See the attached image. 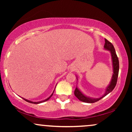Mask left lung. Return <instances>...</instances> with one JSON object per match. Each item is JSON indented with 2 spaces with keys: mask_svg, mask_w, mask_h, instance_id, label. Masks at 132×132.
<instances>
[{
  "mask_svg": "<svg viewBox=\"0 0 132 132\" xmlns=\"http://www.w3.org/2000/svg\"><path fill=\"white\" fill-rule=\"evenodd\" d=\"M105 41V44H104V47L105 49L109 50L111 52L112 59V65H113V74L112 75V77L111 82L110 83L109 85L108 86V88L106 89V93L104 94L103 95L102 97H100L98 98H91L89 97H88L85 96V95L83 94L81 92L79 91L78 88L77 87L76 88L75 91V96L79 99V100L82 101L83 102L85 103H93L98 102L100 99L103 98L106 95H107L108 94L112 91V90L114 89V88L116 86L117 82V79H118V72H119V60L117 55L116 54V52H115V48L112 44L109 41L107 40L106 39H104Z\"/></svg>",
  "mask_w": 132,
  "mask_h": 132,
  "instance_id": "8db88e82",
  "label": "left lung"
}]
</instances>
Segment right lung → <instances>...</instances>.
Returning <instances> with one entry per match:
<instances>
[{"instance_id": "right-lung-1", "label": "right lung", "mask_w": 132, "mask_h": 132, "mask_svg": "<svg viewBox=\"0 0 132 132\" xmlns=\"http://www.w3.org/2000/svg\"><path fill=\"white\" fill-rule=\"evenodd\" d=\"M53 93H52V94L50 95V96L48 97V98H47V99H46V100H43V101H41V102H31V101H29V100H26V99H25V98H23V99H24V100H25V101H26L27 102H29V103H34V104H39V103H43V102H46V101H47V100H48V99H49L50 97H51L52 96V95H53Z\"/></svg>"}]
</instances>
